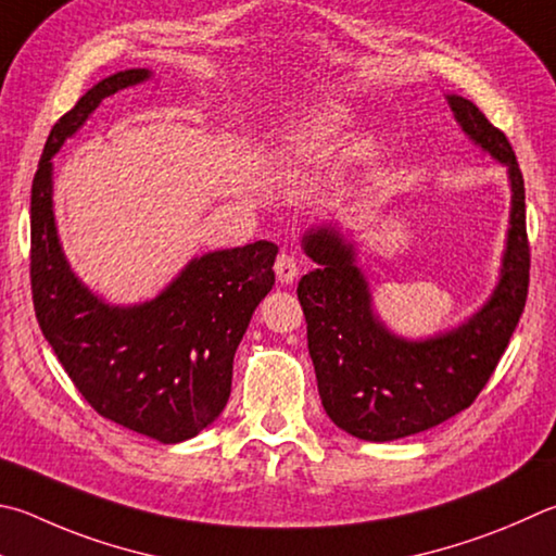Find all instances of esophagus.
Listing matches in <instances>:
<instances>
[{"instance_id": "esophagus-1", "label": "esophagus", "mask_w": 556, "mask_h": 556, "mask_svg": "<svg viewBox=\"0 0 556 556\" xmlns=\"http://www.w3.org/2000/svg\"><path fill=\"white\" fill-rule=\"evenodd\" d=\"M275 275L281 281V285H291L299 277V262L287 255V252H281V255L275 260Z\"/></svg>"}]
</instances>
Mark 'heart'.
I'll use <instances>...</instances> for the list:
<instances>
[{
	"mask_svg": "<svg viewBox=\"0 0 556 556\" xmlns=\"http://www.w3.org/2000/svg\"><path fill=\"white\" fill-rule=\"evenodd\" d=\"M340 126H342V116L338 111H330V109L313 111V114L306 116L304 121H294V124L287 126L285 130H279L277 143L291 150H313L336 136ZM355 155L362 157L365 155V150L357 148Z\"/></svg>",
	"mask_w": 556,
	"mask_h": 556,
	"instance_id": "heart-1",
	"label": "heart"
}]
</instances>
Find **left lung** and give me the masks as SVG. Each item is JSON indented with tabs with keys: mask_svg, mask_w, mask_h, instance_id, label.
I'll use <instances>...</instances> for the list:
<instances>
[{
	"mask_svg": "<svg viewBox=\"0 0 556 556\" xmlns=\"http://www.w3.org/2000/svg\"><path fill=\"white\" fill-rule=\"evenodd\" d=\"M450 109L473 143L508 167L510 228L491 299L473 316L440 336H393L371 308L369 285L355 265V245L336 226L311 228L301 240L318 269L299 281L308 355L320 403L350 435L391 442L435 428L469 408L486 387L522 316L530 285L525 230V181L503 130L469 99L450 94Z\"/></svg>",
	"mask_w": 556,
	"mask_h": 556,
	"instance_id": "left-lung-1",
	"label": "left lung"
}]
</instances>
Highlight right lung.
<instances>
[{"mask_svg": "<svg viewBox=\"0 0 556 556\" xmlns=\"http://www.w3.org/2000/svg\"><path fill=\"white\" fill-rule=\"evenodd\" d=\"M148 77L146 67L104 77L50 130L31 187V294L40 330L89 406L175 445L226 408L236 350L275 285L279 248L257 240L206 252L138 306H111L75 277L55 230L53 155L102 99Z\"/></svg>", "mask_w": 556, "mask_h": 556, "instance_id": "add662e5", "label": "right lung"}]
</instances>
